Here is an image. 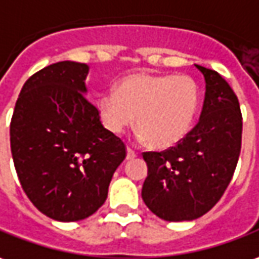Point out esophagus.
Returning a JSON list of instances; mask_svg holds the SVG:
<instances>
[{
  "label": "esophagus",
  "mask_w": 259,
  "mask_h": 259,
  "mask_svg": "<svg viewBox=\"0 0 259 259\" xmlns=\"http://www.w3.org/2000/svg\"><path fill=\"white\" fill-rule=\"evenodd\" d=\"M134 158H137V153L134 152L131 148H126V159H134Z\"/></svg>",
  "instance_id": "34e87169"
}]
</instances>
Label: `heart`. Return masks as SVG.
Returning a JSON list of instances; mask_svg holds the SVG:
<instances>
[{
    "label": "heart",
    "instance_id": "b5f03b06",
    "mask_svg": "<svg viewBox=\"0 0 259 259\" xmlns=\"http://www.w3.org/2000/svg\"><path fill=\"white\" fill-rule=\"evenodd\" d=\"M199 104V89L185 74L138 73L122 78L115 92L103 93L97 111L103 125L122 134L134 125L153 148H169L181 142L193 124Z\"/></svg>",
    "mask_w": 259,
    "mask_h": 259
}]
</instances>
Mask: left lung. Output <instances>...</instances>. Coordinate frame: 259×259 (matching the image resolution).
Masks as SVG:
<instances>
[{
	"label": "left lung",
	"mask_w": 259,
	"mask_h": 259,
	"mask_svg": "<svg viewBox=\"0 0 259 259\" xmlns=\"http://www.w3.org/2000/svg\"><path fill=\"white\" fill-rule=\"evenodd\" d=\"M196 67L204 76L206 94L193 130L163 152H144L148 176L142 199L166 222H189L206 214L222 199L241 151L240 103L214 70Z\"/></svg>",
	"instance_id": "8db88e82"
}]
</instances>
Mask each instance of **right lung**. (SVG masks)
Segmentation results:
<instances>
[{
	"label": "right lung",
	"mask_w": 259,
	"mask_h": 259,
	"mask_svg": "<svg viewBox=\"0 0 259 259\" xmlns=\"http://www.w3.org/2000/svg\"><path fill=\"white\" fill-rule=\"evenodd\" d=\"M89 66L58 62L25 81L10 126L18 179L33 206L58 222H78L107 199L125 145L84 94Z\"/></svg>",
	"instance_id": "1"
}]
</instances>
